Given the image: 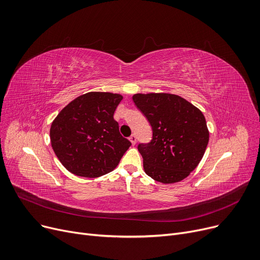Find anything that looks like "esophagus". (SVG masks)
I'll return each instance as SVG.
<instances>
[{"instance_id": "34e87169", "label": "esophagus", "mask_w": 260, "mask_h": 260, "mask_svg": "<svg viewBox=\"0 0 260 260\" xmlns=\"http://www.w3.org/2000/svg\"><path fill=\"white\" fill-rule=\"evenodd\" d=\"M129 141L132 142V144H133V145L136 144V141H137V137H136V135H132V136L129 137Z\"/></svg>"}]
</instances>
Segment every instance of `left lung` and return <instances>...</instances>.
Instances as JSON below:
<instances>
[{"label":"left lung","mask_w":260,"mask_h":260,"mask_svg":"<svg viewBox=\"0 0 260 260\" xmlns=\"http://www.w3.org/2000/svg\"><path fill=\"white\" fill-rule=\"evenodd\" d=\"M133 101L153 131L152 140L138 145L144 172L164 184L183 180L198 167L208 144L204 115L171 93H137Z\"/></svg>","instance_id":"left-lung-1"}]
</instances>
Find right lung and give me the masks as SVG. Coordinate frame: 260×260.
<instances>
[{
  "label": "right lung",
  "instance_id": "right-lung-1",
  "mask_svg": "<svg viewBox=\"0 0 260 260\" xmlns=\"http://www.w3.org/2000/svg\"><path fill=\"white\" fill-rule=\"evenodd\" d=\"M123 96L88 92L68 104L50 129L54 153L68 171L82 177L105 175L118 166L132 145L114 119Z\"/></svg>",
  "mask_w": 260,
  "mask_h": 260
}]
</instances>
